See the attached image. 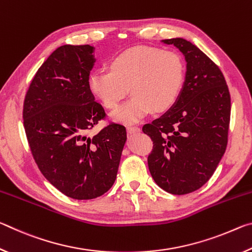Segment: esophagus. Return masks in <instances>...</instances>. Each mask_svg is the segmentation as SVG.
<instances>
[{
  "label": "esophagus",
  "mask_w": 252,
  "mask_h": 252,
  "mask_svg": "<svg viewBox=\"0 0 252 252\" xmlns=\"http://www.w3.org/2000/svg\"><path fill=\"white\" fill-rule=\"evenodd\" d=\"M126 131H127V133H130V134L136 133V132H140V127H138V126H127Z\"/></svg>",
  "instance_id": "obj_1"
}]
</instances>
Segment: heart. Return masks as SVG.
Here are the masks:
<instances>
[{
	"mask_svg": "<svg viewBox=\"0 0 252 252\" xmlns=\"http://www.w3.org/2000/svg\"><path fill=\"white\" fill-rule=\"evenodd\" d=\"M185 62L180 54L153 46H134L110 60L109 71L89 75V90L106 109L117 108L127 91L132 96L111 113L112 120L135 123L151 111L171 108L185 82Z\"/></svg>",
	"mask_w": 252,
	"mask_h": 252,
	"instance_id": "1",
	"label": "heart"
}]
</instances>
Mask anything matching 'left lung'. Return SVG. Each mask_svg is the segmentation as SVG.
<instances>
[{"mask_svg":"<svg viewBox=\"0 0 252 252\" xmlns=\"http://www.w3.org/2000/svg\"><path fill=\"white\" fill-rule=\"evenodd\" d=\"M185 55L186 78L174 104L143 126L153 141L148 165L153 180L172 194L198 190L224 155L230 122V93L222 72L201 50L182 37L162 40Z\"/></svg>","mask_w":252,"mask_h":252,"instance_id":"8db88e82","label":"left lung"}]
</instances>
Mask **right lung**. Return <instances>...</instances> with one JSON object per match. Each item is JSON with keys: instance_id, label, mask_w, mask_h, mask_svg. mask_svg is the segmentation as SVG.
Wrapping results in <instances>:
<instances>
[{"instance_id": "1", "label": "right lung", "mask_w": 252, "mask_h": 252, "mask_svg": "<svg viewBox=\"0 0 252 252\" xmlns=\"http://www.w3.org/2000/svg\"><path fill=\"white\" fill-rule=\"evenodd\" d=\"M91 45H62L34 75L23 105L32 155L42 174L67 197L89 200L116 181L126 127L111 123L94 136L89 131L105 117L89 90L94 65Z\"/></svg>"}]
</instances>
